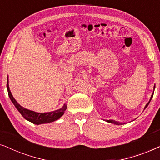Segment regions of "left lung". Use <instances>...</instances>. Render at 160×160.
I'll use <instances>...</instances> for the list:
<instances>
[{"label":"left lung","mask_w":160,"mask_h":160,"mask_svg":"<svg viewBox=\"0 0 160 160\" xmlns=\"http://www.w3.org/2000/svg\"><path fill=\"white\" fill-rule=\"evenodd\" d=\"M154 89H155V85L154 86ZM154 92H153L152 95V96H151V98H150L149 101L148 102V103L146 105L145 107H144V110H145V109L146 108V107H147V106H148V104H149V102H150V101H151V100L152 99L153 95H154ZM106 122H109V123H113V124H117V125H121V124H124V123H121V122H117V121H115V120H106Z\"/></svg>","instance_id":"8db88e82"}]
</instances>
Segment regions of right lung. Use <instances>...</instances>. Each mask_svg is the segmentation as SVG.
<instances>
[{
	"label": "right lung",
	"mask_w": 160,
	"mask_h": 160,
	"mask_svg": "<svg viewBox=\"0 0 160 160\" xmlns=\"http://www.w3.org/2000/svg\"><path fill=\"white\" fill-rule=\"evenodd\" d=\"M6 87H7L8 94L10 98V100H12L13 104L14 105V106L16 107L17 110L19 111V112L21 113L22 116L26 120H28V121L32 122V123H33L35 124H38H38L50 123V122L56 121V120L60 119V118L64 114L65 111L66 110L67 106L65 104L63 105V106L61 108H59L58 110H55L54 111H51V112L38 113L36 112V111L29 110V109H27L20 106V105L17 102V100L14 99V98L13 97L12 94L10 91L9 86H8V76Z\"/></svg>",
	"instance_id": "obj_1"
}]
</instances>
